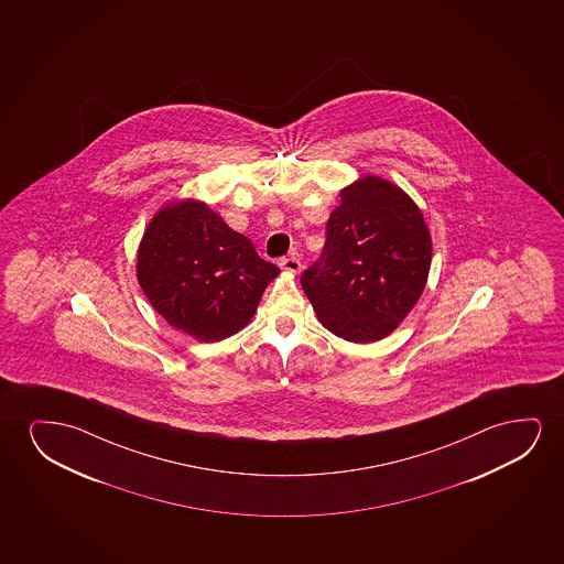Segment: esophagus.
<instances>
[{
    "mask_svg": "<svg viewBox=\"0 0 564 564\" xmlns=\"http://www.w3.org/2000/svg\"><path fill=\"white\" fill-rule=\"evenodd\" d=\"M279 265H281V270L291 271V273H299L302 270V263L299 258H294V256H289V258H281L279 260Z\"/></svg>",
    "mask_w": 564,
    "mask_h": 564,
    "instance_id": "esophagus-1",
    "label": "esophagus"
}]
</instances>
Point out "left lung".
<instances>
[{"label":"left lung","instance_id":"left-lung-1","mask_svg":"<svg viewBox=\"0 0 564 564\" xmlns=\"http://www.w3.org/2000/svg\"><path fill=\"white\" fill-rule=\"evenodd\" d=\"M325 247L301 283L317 319L337 337L373 343L397 329L424 291L432 235L409 194L366 175L340 191Z\"/></svg>","mask_w":564,"mask_h":564}]
</instances>
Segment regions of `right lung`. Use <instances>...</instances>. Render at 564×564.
<instances>
[{"mask_svg":"<svg viewBox=\"0 0 564 564\" xmlns=\"http://www.w3.org/2000/svg\"><path fill=\"white\" fill-rule=\"evenodd\" d=\"M278 273L250 239L193 198L155 214L137 256V278L155 312L204 343L240 332Z\"/></svg>","mask_w":564,"mask_h":564,"instance_id":"1","label":"right lung"}]
</instances>
